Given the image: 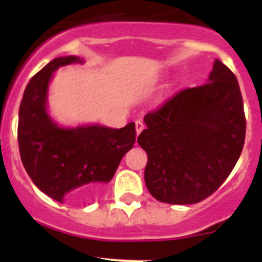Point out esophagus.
Here are the masks:
<instances>
[{
  "instance_id": "34e87169",
  "label": "esophagus",
  "mask_w": 262,
  "mask_h": 262,
  "mask_svg": "<svg viewBox=\"0 0 262 262\" xmlns=\"http://www.w3.org/2000/svg\"><path fill=\"white\" fill-rule=\"evenodd\" d=\"M135 126H136V134H140L143 131V129H144V123H143V120H140V119H138L135 122Z\"/></svg>"
}]
</instances>
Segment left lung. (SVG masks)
Masks as SVG:
<instances>
[{
	"label": "left lung",
	"instance_id": "obj_1",
	"mask_svg": "<svg viewBox=\"0 0 262 262\" xmlns=\"http://www.w3.org/2000/svg\"><path fill=\"white\" fill-rule=\"evenodd\" d=\"M138 143L147 152L144 180L157 201L191 205L211 195L235 168L245 140L237 78L215 60L209 81L148 113Z\"/></svg>",
	"mask_w": 262,
	"mask_h": 262
}]
</instances>
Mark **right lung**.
Listing matches in <instances>:
<instances>
[{
	"instance_id": "obj_1",
	"label": "right lung",
	"mask_w": 262,
	"mask_h": 262,
	"mask_svg": "<svg viewBox=\"0 0 262 262\" xmlns=\"http://www.w3.org/2000/svg\"><path fill=\"white\" fill-rule=\"evenodd\" d=\"M80 57H57L27 84L19 106L18 144L32 182L57 202H82L114 177L120 160L134 147L135 123L123 128L85 126L61 128L46 110L52 73L59 67L81 62Z\"/></svg>"
}]
</instances>
